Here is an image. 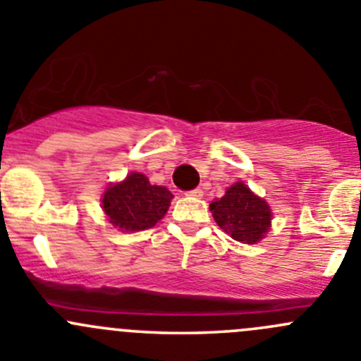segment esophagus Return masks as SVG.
Here are the masks:
<instances>
[{
	"label": "esophagus",
	"instance_id": "esophagus-1",
	"mask_svg": "<svg viewBox=\"0 0 361 361\" xmlns=\"http://www.w3.org/2000/svg\"><path fill=\"white\" fill-rule=\"evenodd\" d=\"M187 195H190V197H202V190L201 188H194V190H188Z\"/></svg>",
	"mask_w": 361,
	"mask_h": 361
}]
</instances>
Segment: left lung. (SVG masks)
<instances>
[{"instance_id":"obj_1","label":"left lung","mask_w":361,"mask_h":361,"mask_svg":"<svg viewBox=\"0 0 361 361\" xmlns=\"http://www.w3.org/2000/svg\"><path fill=\"white\" fill-rule=\"evenodd\" d=\"M215 222L241 243H255L269 229L271 212L264 199L252 194L250 188L238 181L227 188L226 195L209 204Z\"/></svg>"}]
</instances>
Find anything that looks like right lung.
<instances>
[{
	"label": "right lung",
	"mask_w": 361,
	"mask_h": 361,
	"mask_svg": "<svg viewBox=\"0 0 361 361\" xmlns=\"http://www.w3.org/2000/svg\"><path fill=\"white\" fill-rule=\"evenodd\" d=\"M171 199L173 194L166 187L152 185L145 174L132 173L125 181L107 188L102 208L109 222L121 231H142L166 215Z\"/></svg>",
	"instance_id": "add662e5"
}]
</instances>
